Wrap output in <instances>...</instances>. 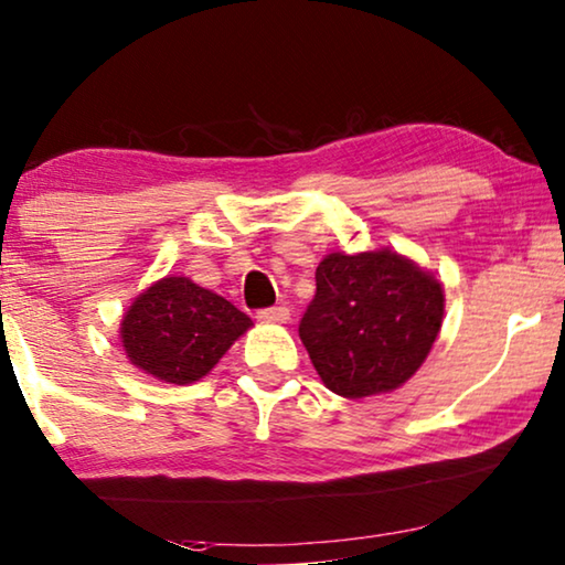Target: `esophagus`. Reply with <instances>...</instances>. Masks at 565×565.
Here are the masks:
<instances>
[{
  "instance_id": "34e87169",
  "label": "esophagus",
  "mask_w": 565,
  "mask_h": 565,
  "mask_svg": "<svg viewBox=\"0 0 565 565\" xmlns=\"http://www.w3.org/2000/svg\"><path fill=\"white\" fill-rule=\"evenodd\" d=\"M258 320H264V322H286V320H289V309H286L284 305L258 309Z\"/></svg>"
}]
</instances>
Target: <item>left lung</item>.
Returning <instances> with one entry per match:
<instances>
[{
  "label": "left lung",
  "instance_id": "obj_1",
  "mask_svg": "<svg viewBox=\"0 0 565 565\" xmlns=\"http://www.w3.org/2000/svg\"><path fill=\"white\" fill-rule=\"evenodd\" d=\"M299 338L330 392L348 399L392 392L419 365L440 332L443 286L392 250L330 253Z\"/></svg>",
  "mask_w": 565,
  "mask_h": 565
}]
</instances>
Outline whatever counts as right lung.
I'll use <instances>...</instances> for the list:
<instances>
[{
    "mask_svg": "<svg viewBox=\"0 0 565 565\" xmlns=\"http://www.w3.org/2000/svg\"><path fill=\"white\" fill-rule=\"evenodd\" d=\"M250 317L186 276H169L142 291L122 320V348L138 369L166 384L206 376L250 328Z\"/></svg>",
    "mask_w": 565,
    "mask_h": 565,
    "instance_id": "right-lung-1",
    "label": "right lung"
}]
</instances>
